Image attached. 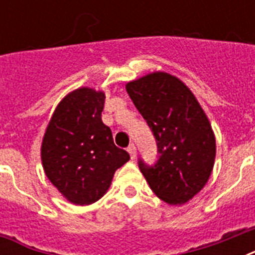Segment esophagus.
<instances>
[{
    "mask_svg": "<svg viewBox=\"0 0 255 255\" xmlns=\"http://www.w3.org/2000/svg\"><path fill=\"white\" fill-rule=\"evenodd\" d=\"M128 153H129V155H131V159L133 160L136 157V147L135 145H133V144H131V145H129V147H128Z\"/></svg>",
    "mask_w": 255,
    "mask_h": 255,
    "instance_id": "34e87169",
    "label": "esophagus"
}]
</instances>
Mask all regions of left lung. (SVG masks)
<instances>
[{
    "instance_id": "obj_1",
    "label": "left lung",
    "mask_w": 255,
    "mask_h": 255,
    "mask_svg": "<svg viewBox=\"0 0 255 255\" xmlns=\"http://www.w3.org/2000/svg\"><path fill=\"white\" fill-rule=\"evenodd\" d=\"M127 92L147 120L159 161L139 167L152 192L169 205H182L205 186L216 159V136L205 111L177 77L155 71L128 82Z\"/></svg>"
}]
</instances>
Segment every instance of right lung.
<instances>
[{"instance_id": "obj_1", "label": "right lung", "mask_w": 255, "mask_h": 255, "mask_svg": "<svg viewBox=\"0 0 255 255\" xmlns=\"http://www.w3.org/2000/svg\"><path fill=\"white\" fill-rule=\"evenodd\" d=\"M104 99L103 91L91 87L69 92L54 110L42 139L45 174L75 205H90L103 197L116 169L129 160L102 122Z\"/></svg>"}]
</instances>
